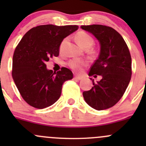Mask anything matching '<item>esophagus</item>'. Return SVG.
<instances>
[{
	"label": "esophagus",
	"instance_id": "obj_1",
	"mask_svg": "<svg viewBox=\"0 0 146 146\" xmlns=\"http://www.w3.org/2000/svg\"><path fill=\"white\" fill-rule=\"evenodd\" d=\"M74 78L76 80H80L83 78V77H82V76H75Z\"/></svg>",
	"mask_w": 146,
	"mask_h": 146
}]
</instances>
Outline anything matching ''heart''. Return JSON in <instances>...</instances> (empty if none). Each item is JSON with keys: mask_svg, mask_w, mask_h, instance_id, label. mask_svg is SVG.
I'll return each instance as SVG.
<instances>
[{"mask_svg": "<svg viewBox=\"0 0 146 146\" xmlns=\"http://www.w3.org/2000/svg\"><path fill=\"white\" fill-rule=\"evenodd\" d=\"M76 40H77L78 43L79 44V45L80 46L82 47L83 48H90L94 44V39L89 35V34L86 33L85 32H78L77 35H76ZM68 39L66 38L64 40L62 41V42L60 44L59 49L60 51H62L63 48H64V45L66 44V43L67 42ZM88 64L87 61L84 59H80V58H75V59L71 60L70 61V62L68 63L69 66L73 70H74L75 71L79 72L82 70V67L85 66Z\"/></svg>", "mask_w": 146, "mask_h": 146, "instance_id": "obj_1", "label": "heart"}]
</instances>
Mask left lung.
<instances>
[{
  "label": "left lung",
  "instance_id": "8db88e82",
  "mask_svg": "<svg viewBox=\"0 0 146 146\" xmlns=\"http://www.w3.org/2000/svg\"><path fill=\"white\" fill-rule=\"evenodd\" d=\"M100 46L98 58L91 66L89 76H101L92 89L82 92L87 104L96 110H104L117 104L126 91L131 77V57L124 39L113 28L102 25H82Z\"/></svg>",
  "mask_w": 146,
  "mask_h": 146
}]
</instances>
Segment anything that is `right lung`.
I'll use <instances>...</instances> for the list:
<instances>
[{"instance_id":"add662e5","label":"right lung","mask_w":146,"mask_h":146,"mask_svg":"<svg viewBox=\"0 0 146 146\" xmlns=\"http://www.w3.org/2000/svg\"><path fill=\"white\" fill-rule=\"evenodd\" d=\"M78 29L77 25H39L29 29L17 46L12 76L21 96L30 106L44 109L52 105L59 99L64 82L73 78L70 69L53 72L46 68V63L58 56L64 38Z\"/></svg>"}]
</instances>
